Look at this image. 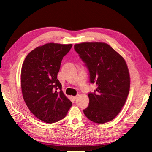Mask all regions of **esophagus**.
<instances>
[{
	"instance_id": "1",
	"label": "esophagus",
	"mask_w": 152,
	"mask_h": 152,
	"mask_svg": "<svg viewBox=\"0 0 152 152\" xmlns=\"http://www.w3.org/2000/svg\"><path fill=\"white\" fill-rule=\"evenodd\" d=\"M77 95H76V96H73V97H72V98H73V99L74 100H75L77 99Z\"/></svg>"
}]
</instances>
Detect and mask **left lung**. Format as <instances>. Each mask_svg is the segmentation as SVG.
Listing matches in <instances>:
<instances>
[{
	"label": "left lung",
	"mask_w": 152,
	"mask_h": 152,
	"mask_svg": "<svg viewBox=\"0 0 152 152\" xmlns=\"http://www.w3.org/2000/svg\"><path fill=\"white\" fill-rule=\"evenodd\" d=\"M75 50L89 72L90 83L97 89L88 94L89 106L83 110L91 121L103 124L120 112L128 95L130 76L121 55L103 42H83Z\"/></svg>",
	"instance_id": "obj_1"
}]
</instances>
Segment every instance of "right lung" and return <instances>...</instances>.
Here are the masks:
<instances>
[{
	"label": "right lung",
	"mask_w": 152,
	"mask_h": 152,
	"mask_svg": "<svg viewBox=\"0 0 152 152\" xmlns=\"http://www.w3.org/2000/svg\"><path fill=\"white\" fill-rule=\"evenodd\" d=\"M72 44L48 43L28 53L21 73L23 97L31 112L44 122L65 118L72 102L61 91L57 79L61 60Z\"/></svg>",
	"instance_id": "obj_1"
}]
</instances>
